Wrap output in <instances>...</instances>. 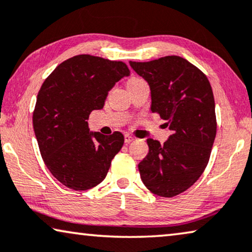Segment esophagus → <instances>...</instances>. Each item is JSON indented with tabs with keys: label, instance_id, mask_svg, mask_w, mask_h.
Listing matches in <instances>:
<instances>
[{
	"label": "esophagus",
	"instance_id": "34e87169",
	"mask_svg": "<svg viewBox=\"0 0 252 252\" xmlns=\"http://www.w3.org/2000/svg\"><path fill=\"white\" fill-rule=\"evenodd\" d=\"M134 138L132 136H130V134H126L125 136V143L126 144H130L131 141H133Z\"/></svg>",
	"mask_w": 252,
	"mask_h": 252
}]
</instances>
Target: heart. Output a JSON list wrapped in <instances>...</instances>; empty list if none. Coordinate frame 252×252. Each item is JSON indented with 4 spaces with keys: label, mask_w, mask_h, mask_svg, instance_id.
I'll return each instance as SVG.
<instances>
[{
    "label": "heart",
    "mask_w": 252,
    "mask_h": 252,
    "mask_svg": "<svg viewBox=\"0 0 252 252\" xmlns=\"http://www.w3.org/2000/svg\"><path fill=\"white\" fill-rule=\"evenodd\" d=\"M138 80H140V79H132V80H130V82H133V81H138Z\"/></svg>",
    "instance_id": "1"
}]
</instances>
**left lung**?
<instances>
[{"label":"left lung","instance_id":"8db88e82","mask_svg":"<svg viewBox=\"0 0 252 252\" xmlns=\"http://www.w3.org/2000/svg\"><path fill=\"white\" fill-rule=\"evenodd\" d=\"M150 84L152 113L172 130L168 141L147 139V157L138 164L144 185L153 194L172 197L200 178L210 158L217 120L205 74L179 56L146 63L130 62Z\"/></svg>","mask_w":252,"mask_h":252}]
</instances>
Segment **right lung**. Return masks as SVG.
<instances>
[{
  "label": "right lung",
  "mask_w": 252,
  "mask_h": 252,
  "mask_svg": "<svg viewBox=\"0 0 252 252\" xmlns=\"http://www.w3.org/2000/svg\"><path fill=\"white\" fill-rule=\"evenodd\" d=\"M130 74L123 62L79 55L49 75L37 94L33 126L42 158L52 176L74 190L105 179L125 143L121 132H89L87 120L104 107L108 91Z\"/></svg>",
  "instance_id": "add662e5"
}]
</instances>
